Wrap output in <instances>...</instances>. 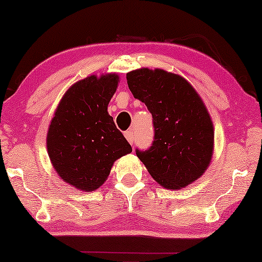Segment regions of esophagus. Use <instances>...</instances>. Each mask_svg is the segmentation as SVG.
Masks as SVG:
<instances>
[{"mask_svg": "<svg viewBox=\"0 0 262 262\" xmlns=\"http://www.w3.org/2000/svg\"><path fill=\"white\" fill-rule=\"evenodd\" d=\"M125 138L127 139V142L130 143L131 145L134 144V142H135V135H134V131H132V130H128V131L125 132Z\"/></svg>", "mask_w": 262, "mask_h": 262, "instance_id": "esophagus-1", "label": "esophagus"}]
</instances>
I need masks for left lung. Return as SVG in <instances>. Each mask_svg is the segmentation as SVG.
<instances>
[{
    "label": "left lung",
    "mask_w": 262,
    "mask_h": 262,
    "mask_svg": "<svg viewBox=\"0 0 262 262\" xmlns=\"http://www.w3.org/2000/svg\"><path fill=\"white\" fill-rule=\"evenodd\" d=\"M128 88L152 114V145L136 150L157 184L180 189L195 181L210 166L214 128L205 103L180 75L163 69L132 70Z\"/></svg>",
    "instance_id": "obj_1"
}]
</instances>
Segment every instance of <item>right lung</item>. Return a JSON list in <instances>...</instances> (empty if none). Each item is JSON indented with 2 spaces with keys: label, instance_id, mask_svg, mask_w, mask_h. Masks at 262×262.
I'll use <instances>...</instances> for the list:
<instances>
[{
  "label": "right lung",
  "instance_id": "1",
  "mask_svg": "<svg viewBox=\"0 0 262 262\" xmlns=\"http://www.w3.org/2000/svg\"><path fill=\"white\" fill-rule=\"evenodd\" d=\"M118 82L117 74L77 81L60 99L50 123V161L63 181L81 191L98 189L113 163L132 151L107 112Z\"/></svg>",
  "mask_w": 262,
  "mask_h": 262
}]
</instances>
